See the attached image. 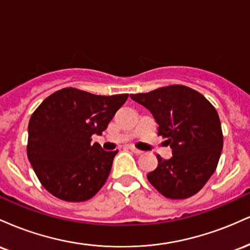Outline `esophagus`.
Instances as JSON below:
<instances>
[{
    "label": "esophagus",
    "mask_w": 250,
    "mask_h": 250,
    "mask_svg": "<svg viewBox=\"0 0 250 250\" xmlns=\"http://www.w3.org/2000/svg\"><path fill=\"white\" fill-rule=\"evenodd\" d=\"M129 150H130L131 153H134V154H136V155H141L143 153L142 150H140V149L133 147V146H130V147H129Z\"/></svg>",
    "instance_id": "obj_1"
}]
</instances>
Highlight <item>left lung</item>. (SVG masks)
Listing matches in <instances>:
<instances>
[{"label": "left lung", "mask_w": 250, "mask_h": 250, "mask_svg": "<svg viewBox=\"0 0 250 250\" xmlns=\"http://www.w3.org/2000/svg\"><path fill=\"white\" fill-rule=\"evenodd\" d=\"M130 97L153 114L157 134L167 139L173 153L169 160L157 155V167L147 175L149 182L171 200L199 193L214 174L223 147L216 109L199 91L181 84Z\"/></svg>", "instance_id": "left-lung-1"}]
</instances>
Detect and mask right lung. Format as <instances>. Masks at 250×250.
<instances>
[{
  "label": "right lung",
  "instance_id": "add662e5",
  "mask_svg": "<svg viewBox=\"0 0 250 250\" xmlns=\"http://www.w3.org/2000/svg\"><path fill=\"white\" fill-rule=\"evenodd\" d=\"M128 94L102 96L63 88L30 117L27 154L41 185L67 202H83L103 187L119 150L91 145L127 101Z\"/></svg>",
  "mask_w": 250,
  "mask_h": 250
}]
</instances>
